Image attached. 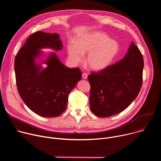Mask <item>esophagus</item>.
<instances>
[{
    "mask_svg": "<svg viewBox=\"0 0 161 161\" xmlns=\"http://www.w3.org/2000/svg\"><path fill=\"white\" fill-rule=\"evenodd\" d=\"M87 77H88V75H87L86 73H83V74L82 75V78H83L84 80L87 79Z\"/></svg>",
    "mask_w": 161,
    "mask_h": 161,
    "instance_id": "1",
    "label": "esophagus"
}]
</instances>
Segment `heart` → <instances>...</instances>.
<instances>
[{
	"label": "heart",
	"instance_id": "heart-1",
	"mask_svg": "<svg viewBox=\"0 0 161 161\" xmlns=\"http://www.w3.org/2000/svg\"><path fill=\"white\" fill-rule=\"evenodd\" d=\"M119 42L111 39L101 31H92L80 36L76 42L71 41L67 45L69 60L75 64L83 61L87 54L86 64L94 71H100L109 67L120 53Z\"/></svg>",
	"mask_w": 161,
	"mask_h": 161
}]
</instances>
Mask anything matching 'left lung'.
I'll use <instances>...</instances> for the list:
<instances>
[{
	"mask_svg": "<svg viewBox=\"0 0 161 161\" xmlns=\"http://www.w3.org/2000/svg\"><path fill=\"white\" fill-rule=\"evenodd\" d=\"M144 62L135 44L120 61L88 76L90 109L96 116L108 117L127 108L138 95L142 85Z\"/></svg>",
	"mask_w": 161,
	"mask_h": 161,
	"instance_id": "obj_1",
	"label": "left lung"
}]
</instances>
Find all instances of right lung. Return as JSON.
<instances>
[{"label":"right lung","instance_id":"obj_1","mask_svg":"<svg viewBox=\"0 0 161 161\" xmlns=\"http://www.w3.org/2000/svg\"><path fill=\"white\" fill-rule=\"evenodd\" d=\"M62 48L59 34L39 31L30 36L15 57L18 93L29 109L43 117L60 115L66 109L69 94L81 79L78 68L65 66L55 52L41 50L57 52Z\"/></svg>","mask_w":161,"mask_h":161}]
</instances>
